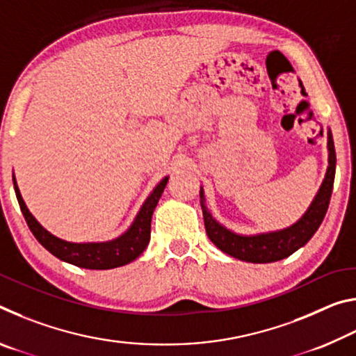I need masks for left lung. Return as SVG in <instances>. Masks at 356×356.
I'll return each instance as SVG.
<instances>
[{
    "mask_svg": "<svg viewBox=\"0 0 356 356\" xmlns=\"http://www.w3.org/2000/svg\"><path fill=\"white\" fill-rule=\"evenodd\" d=\"M327 147H328V166L325 172L321 188L316 193L314 200L309 204L301 218L284 229L278 231L261 232V234H238L221 225L213 218L206 206V196L201 186L200 200L204 215V225L209 238L212 240L216 248L222 252L238 259V261L252 264H268L286 259L309 242L318 226L322 225L325 213L328 210L331 191H333L334 172H336V152L331 130H327Z\"/></svg>",
    "mask_w": 356,
    "mask_h": 356,
    "instance_id": "8db88e82",
    "label": "left lung"
}]
</instances>
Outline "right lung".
<instances>
[{
    "label": "right lung",
    "instance_id": "1",
    "mask_svg": "<svg viewBox=\"0 0 356 356\" xmlns=\"http://www.w3.org/2000/svg\"><path fill=\"white\" fill-rule=\"evenodd\" d=\"M168 179H170V176H165L155 185V188L150 191L147 200L144 201L141 206L140 212L136 213L134 222H131L127 231L120 234L119 237L106 240V242L76 243L67 242V240L53 236L51 232H48L47 229L34 218V215L29 212V209L26 207V204L20 195L15 176H12L15 196L17 201L20 204L22 213L25 216L34 237L38 238V242L44 246L45 250L50 251L53 256L61 259V261L89 270H108L122 267V265L130 264L131 261H135L136 257H140L143 254V251L147 248V243L150 240V221H152L154 210L161 197V193L165 190Z\"/></svg>",
    "mask_w": 356,
    "mask_h": 356
}]
</instances>
